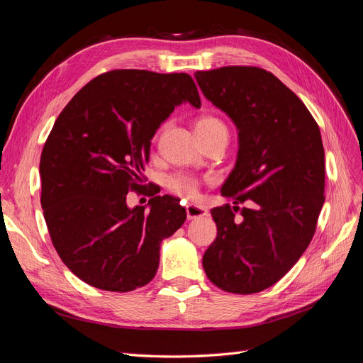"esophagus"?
I'll use <instances>...</instances> for the list:
<instances>
[{
    "label": "esophagus",
    "mask_w": 363,
    "mask_h": 363,
    "mask_svg": "<svg viewBox=\"0 0 363 363\" xmlns=\"http://www.w3.org/2000/svg\"><path fill=\"white\" fill-rule=\"evenodd\" d=\"M187 208V219L189 220H193V219H199V217H203V216H208V211H206L205 208H202V206H198V205H187L185 206Z\"/></svg>",
    "instance_id": "obj_1"
}]
</instances>
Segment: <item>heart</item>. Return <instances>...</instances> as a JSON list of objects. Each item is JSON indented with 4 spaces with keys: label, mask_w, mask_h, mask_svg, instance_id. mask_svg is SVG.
Masks as SVG:
<instances>
[{
    "label": "heart",
    "mask_w": 363,
    "mask_h": 363,
    "mask_svg": "<svg viewBox=\"0 0 363 363\" xmlns=\"http://www.w3.org/2000/svg\"><path fill=\"white\" fill-rule=\"evenodd\" d=\"M213 130H226L225 124L216 117L205 116L196 121V133H206ZM165 187L182 199H194L199 194L201 181L187 173H173L165 179Z\"/></svg>",
    "instance_id": "1"
}]
</instances>
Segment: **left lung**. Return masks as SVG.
Instances as JSON below:
<instances>
[{
    "label": "left lung",
    "instance_id": "1",
    "mask_svg": "<svg viewBox=\"0 0 363 363\" xmlns=\"http://www.w3.org/2000/svg\"><path fill=\"white\" fill-rule=\"evenodd\" d=\"M203 96L239 130V152L222 196L234 205L211 210L217 237L202 264L225 292H262L304 254L324 205L325 164L318 123L272 72L223 67L194 74ZM239 203L242 220L233 217Z\"/></svg>",
    "mask_w": 363,
    "mask_h": 363
}]
</instances>
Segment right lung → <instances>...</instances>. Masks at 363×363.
<instances>
[{"instance_id":"add662e5","label":"right lung","mask_w":363,"mask_h":363,"mask_svg":"<svg viewBox=\"0 0 363 363\" xmlns=\"http://www.w3.org/2000/svg\"><path fill=\"white\" fill-rule=\"evenodd\" d=\"M201 108L191 76L112 69L92 79L60 112L40 155L51 242L82 281L130 292L152 281L164 239L187 219L179 199L153 196L129 208L143 185L150 140L176 106ZM152 196V194H150Z\"/></svg>"}]
</instances>
